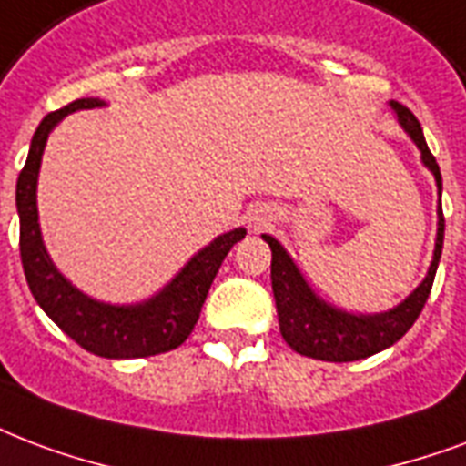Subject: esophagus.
Instances as JSON below:
<instances>
[{"mask_svg": "<svg viewBox=\"0 0 466 466\" xmlns=\"http://www.w3.org/2000/svg\"><path fill=\"white\" fill-rule=\"evenodd\" d=\"M247 219H248V227H251L254 232H261V229H266V227L271 225L273 215H271V209L261 205V208L248 209V218Z\"/></svg>", "mask_w": 466, "mask_h": 466, "instance_id": "esophagus-1", "label": "esophagus"}]
</instances>
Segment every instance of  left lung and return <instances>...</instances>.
<instances>
[{
    "label": "left lung",
    "instance_id": "left-lung-1",
    "mask_svg": "<svg viewBox=\"0 0 466 466\" xmlns=\"http://www.w3.org/2000/svg\"><path fill=\"white\" fill-rule=\"evenodd\" d=\"M389 106L399 119V124L406 129L418 151L425 168L435 176L438 193L442 195V176L440 166L431 148L425 144L420 122L415 115L400 102L390 99ZM264 241L271 247V286L273 298H276V312H279L280 335L289 342L290 350H296L303 357L322 361H357L367 360L376 351L389 350L396 344L408 329L413 328L420 310L425 308V300L431 296L432 280L438 271L440 254H442V239H445V218L442 208L438 205V237H435V251H432L431 268L420 280V286L399 305L390 310L364 315V312H347L342 308L329 305L328 300L310 289V283L303 279V273L290 258V254L283 248L279 239L271 234H261Z\"/></svg>",
    "mask_w": 466,
    "mask_h": 466
}]
</instances>
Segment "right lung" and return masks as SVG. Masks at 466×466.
I'll return each instance as SVG.
<instances>
[{
	"mask_svg": "<svg viewBox=\"0 0 466 466\" xmlns=\"http://www.w3.org/2000/svg\"><path fill=\"white\" fill-rule=\"evenodd\" d=\"M105 99L85 97L70 102L67 106L51 112L38 124L24 170L16 180V212H19V248L21 264L26 273V283L34 293L35 303L44 308L48 318L76 339L83 350L106 357V360H137L154 357L180 347L193 332L200 318L202 303L208 298L212 280L219 266L237 241L244 239L247 229L237 227L232 232L219 234L208 247H202L156 296L131 305L102 303L90 298L53 264L51 254L44 244V234L38 225V170L44 158L46 141L63 116L105 106Z\"/></svg>",
	"mask_w": 466,
	"mask_h": 466,
	"instance_id": "right-lung-1",
	"label": "right lung"
}]
</instances>
